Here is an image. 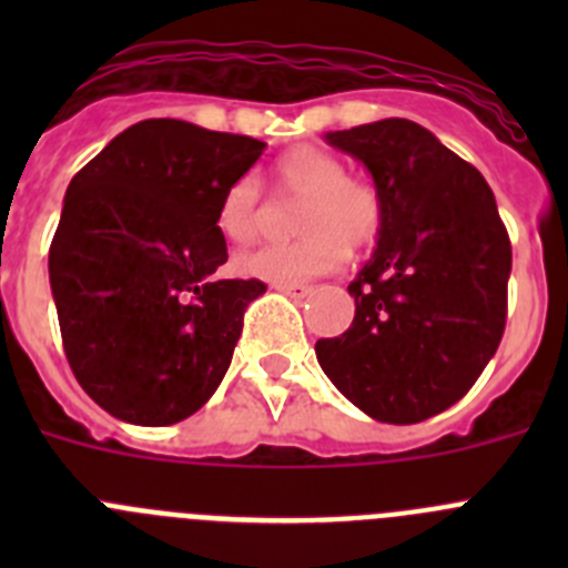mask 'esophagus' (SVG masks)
Instances as JSON below:
<instances>
[{
  "mask_svg": "<svg viewBox=\"0 0 568 568\" xmlns=\"http://www.w3.org/2000/svg\"><path fill=\"white\" fill-rule=\"evenodd\" d=\"M273 287L278 290V293L290 295V298H295V301L307 298V295L313 293V287H307V284H273Z\"/></svg>",
  "mask_w": 568,
  "mask_h": 568,
  "instance_id": "34e87169",
  "label": "esophagus"
}]
</instances>
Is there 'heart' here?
<instances>
[{
	"instance_id": "1",
	"label": "heart",
	"mask_w": 568,
	"mask_h": 568,
	"mask_svg": "<svg viewBox=\"0 0 568 568\" xmlns=\"http://www.w3.org/2000/svg\"><path fill=\"white\" fill-rule=\"evenodd\" d=\"M281 193L304 199L295 219L293 244H264L235 258L241 275L270 281V284H298V281L329 275L346 261L349 247L373 244L384 224V202L375 184L346 175L338 155L321 148L290 150L275 168ZM264 213L261 184L255 175H241L224 190L215 224L233 244L255 239Z\"/></svg>"
}]
</instances>
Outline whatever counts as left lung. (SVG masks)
I'll return each mask as SVG.
<instances>
[{
	"label": "left lung",
	"instance_id": "obj_1",
	"mask_svg": "<svg viewBox=\"0 0 568 568\" xmlns=\"http://www.w3.org/2000/svg\"><path fill=\"white\" fill-rule=\"evenodd\" d=\"M324 139L369 170L384 224L349 284L353 324L315 355L361 413L418 424L458 404L504 338L509 235L484 175L420 124L381 119Z\"/></svg>",
	"mask_w": 568,
	"mask_h": 568
}]
</instances>
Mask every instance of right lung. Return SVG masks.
<instances>
[{"instance_id":"obj_1","label":"right lung","mask_w":568,"mask_h":568,"mask_svg":"<svg viewBox=\"0 0 568 568\" xmlns=\"http://www.w3.org/2000/svg\"><path fill=\"white\" fill-rule=\"evenodd\" d=\"M267 144L182 119L119 133L68 184L48 273L68 364L113 418L168 426L219 389L255 278H222L215 210Z\"/></svg>"}]
</instances>
